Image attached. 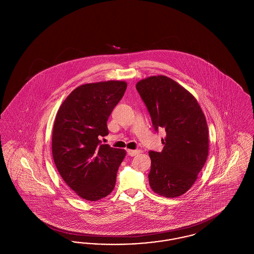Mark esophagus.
Segmentation results:
<instances>
[{
    "label": "esophagus",
    "mask_w": 254,
    "mask_h": 254,
    "mask_svg": "<svg viewBox=\"0 0 254 254\" xmlns=\"http://www.w3.org/2000/svg\"><path fill=\"white\" fill-rule=\"evenodd\" d=\"M127 154L129 155V156H135V155H137V154H139V153H141V150H132V149H127Z\"/></svg>",
    "instance_id": "1"
}]
</instances>
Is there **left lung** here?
<instances>
[{
  "label": "left lung",
  "mask_w": 254,
  "mask_h": 254,
  "mask_svg": "<svg viewBox=\"0 0 254 254\" xmlns=\"http://www.w3.org/2000/svg\"><path fill=\"white\" fill-rule=\"evenodd\" d=\"M136 89L149 111L155 130L163 127L161 152L149 151L151 190L167 198L186 193L198 178L208 155V128L195 97L164 75L139 81Z\"/></svg>",
  "instance_id": "1"
}]
</instances>
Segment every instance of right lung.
<instances>
[{
    "mask_svg": "<svg viewBox=\"0 0 254 254\" xmlns=\"http://www.w3.org/2000/svg\"><path fill=\"white\" fill-rule=\"evenodd\" d=\"M125 81L76 87L62 103L53 126L52 155L61 177L86 201H98L114 189L125 149L103 144L107 122L127 89Z\"/></svg>",
    "mask_w": 254,
    "mask_h": 254,
    "instance_id": "obj_1",
    "label": "right lung"
}]
</instances>
